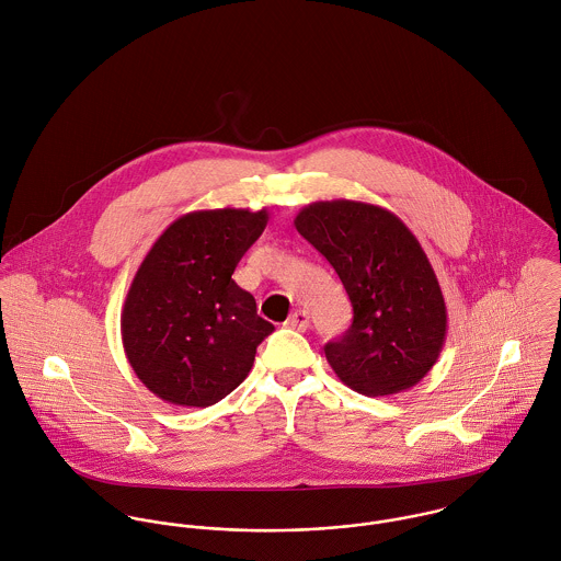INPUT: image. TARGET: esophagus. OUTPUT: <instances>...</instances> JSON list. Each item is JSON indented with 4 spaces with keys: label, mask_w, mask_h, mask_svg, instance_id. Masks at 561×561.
<instances>
[{
    "label": "esophagus",
    "mask_w": 561,
    "mask_h": 561,
    "mask_svg": "<svg viewBox=\"0 0 561 561\" xmlns=\"http://www.w3.org/2000/svg\"><path fill=\"white\" fill-rule=\"evenodd\" d=\"M285 325L305 332V330L309 328V313H307V311H294V313L289 316V320L285 321Z\"/></svg>",
    "instance_id": "esophagus-1"
}]
</instances>
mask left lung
<instances>
[{
	"instance_id": "1",
	"label": "left lung",
	"mask_w": 561,
	"mask_h": 561,
	"mask_svg": "<svg viewBox=\"0 0 561 561\" xmlns=\"http://www.w3.org/2000/svg\"><path fill=\"white\" fill-rule=\"evenodd\" d=\"M339 274L354 320L323 345L339 380L367 398L412 389L440 356L447 307L434 267L396 214L360 201L311 203L294 220Z\"/></svg>"
}]
</instances>
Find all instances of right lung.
<instances>
[{
    "instance_id": "1",
    "label": "right lung",
    "mask_w": 561,
    "mask_h": 561,
    "mask_svg": "<svg viewBox=\"0 0 561 561\" xmlns=\"http://www.w3.org/2000/svg\"><path fill=\"white\" fill-rule=\"evenodd\" d=\"M267 209H203L176 218L140 263L121 334L140 382L174 405L207 408L238 389L274 330L231 278Z\"/></svg>"
}]
</instances>
